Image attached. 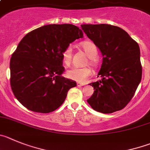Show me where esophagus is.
Returning <instances> with one entry per match:
<instances>
[{
  "instance_id": "1",
  "label": "esophagus",
  "mask_w": 150,
  "mask_h": 150,
  "mask_svg": "<svg viewBox=\"0 0 150 150\" xmlns=\"http://www.w3.org/2000/svg\"><path fill=\"white\" fill-rule=\"evenodd\" d=\"M76 85H77L78 87H81V86H85V84H83V83H80V82H77V83H76Z\"/></svg>"
}]
</instances>
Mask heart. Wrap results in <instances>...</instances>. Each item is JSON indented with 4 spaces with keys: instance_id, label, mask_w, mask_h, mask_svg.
<instances>
[{
    "instance_id": "obj_1",
    "label": "heart",
    "mask_w": 150,
    "mask_h": 150,
    "mask_svg": "<svg viewBox=\"0 0 150 150\" xmlns=\"http://www.w3.org/2000/svg\"><path fill=\"white\" fill-rule=\"evenodd\" d=\"M81 47L86 54L89 57V64L96 67L98 63L97 56L98 55V50L95 44L90 41H86L81 44ZM72 59V48L68 47L62 53V60L65 65H70ZM91 74V70L88 67L76 68L73 67L66 72V76L68 79L79 82H84L88 77Z\"/></svg>"
}]
</instances>
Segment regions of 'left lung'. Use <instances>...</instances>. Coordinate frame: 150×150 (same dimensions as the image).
I'll return each instance as SVG.
<instances>
[{
    "label": "left lung",
    "mask_w": 150,
    "mask_h": 150,
    "mask_svg": "<svg viewBox=\"0 0 150 150\" xmlns=\"http://www.w3.org/2000/svg\"><path fill=\"white\" fill-rule=\"evenodd\" d=\"M82 30L103 55L97 77L90 83L94 94L87 100L97 112L121 110L134 96L142 76L139 45L123 29L110 24H82Z\"/></svg>",
    "instance_id": "1"
}]
</instances>
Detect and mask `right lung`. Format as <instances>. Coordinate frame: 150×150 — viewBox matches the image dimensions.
<instances>
[{"label":"right lung","instance_id":"add662e5","mask_svg":"<svg viewBox=\"0 0 150 150\" xmlns=\"http://www.w3.org/2000/svg\"><path fill=\"white\" fill-rule=\"evenodd\" d=\"M83 37L73 24H49L33 30L19 42L10 59V86L27 109L50 113L64 103L75 81L62 76V53L70 44Z\"/></svg>","mask_w":150,"mask_h":150}]
</instances>
